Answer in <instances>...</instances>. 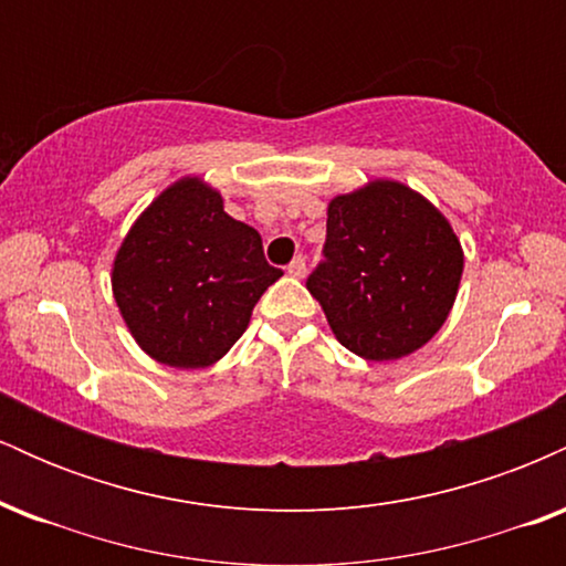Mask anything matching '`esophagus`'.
I'll return each instance as SVG.
<instances>
[{
	"label": "esophagus",
	"instance_id": "1",
	"mask_svg": "<svg viewBox=\"0 0 566 566\" xmlns=\"http://www.w3.org/2000/svg\"><path fill=\"white\" fill-rule=\"evenodd\" d=\"M287 274H290L292 279H303V276H305V258H303V255H297L295 261H292V263L287 265Z\"/></svg>",
	"mask_w": 566,
	"mask_h": 566
}]
</instances>
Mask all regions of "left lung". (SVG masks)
I'll return each instance as SVG.
<instances>
[{"instance_id": "8db88e82", "label": "left lung", "mask_w": 566, "mask_h": 566, "mask_svg": "<svg viewBox=\"0 0 566 566\" xmlns=\"http://www.w3.org/2000/svg\"><path fill=\"white\" fill-rule=\"evenodd\" d=\"M460 276L463 247L450 220L415 188L375 178L327 205L324 263L305 287L343 346L391 361L439 333Z\"/></svg>"}]
</instances>
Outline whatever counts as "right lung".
<instances>
[{
  "mask_svg": "<svg viewBox=\"0 0 566 566\" xmlns=\"http://www.w3.org/2000/svg\"><path fill=\"white\" fill-rule=\"evenodd\" d=\"M279 276L261 233L223 210L218 188L186 175L122 239L112 290L129 335L154 361L205 369L242 337Z\"/></svg>",
  "mask_w": 566,
  "mask_h": 566,
  "instance_id": "obj_1",
  "label": "right lung"
}]
</instances>
